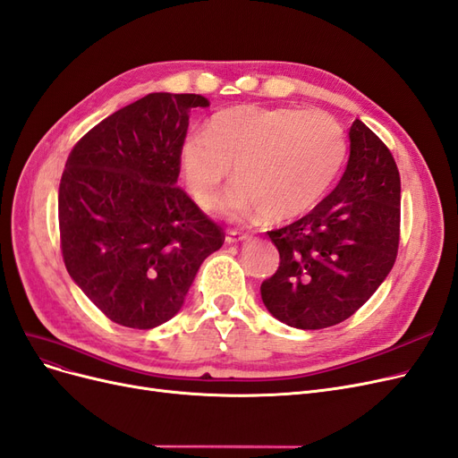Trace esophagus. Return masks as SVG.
I'll return each instance as SVG.
<instances>
[{
  "label": "esophagus",
  "mask_w": 458,
  "mask_h": 458,
  "mask_svg": "<svg viewBox=\"0 0 458 458\" xmlns=\"http://www.w3.org/2000/svg\"><path fill=\"white\" fill-rule=\"evenodd\" d=\"M250 239V234L246 233H236V231H227V236H225V242L227 244H236V242H244Z\"/></svg>",
  "instance_id": "obj_1"
}]
</instances>
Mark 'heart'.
Returning a JSON list of instances; mask_svg holds the SVG:
<instances>
[{"label": "heart", "instance_id": "1", "mask_svg": "<svg viewBox=\"0 0 458 458\" xmlns=\"http://www.w3.org/2000/svg\"><path fill=\"white\" fill-rule=\"evenodd\" d=\"M346 157L341 124L320 109L234 106L207 131L187 134L180 161L185 183L204 208L233 176L222 210L233 219L267 216L288 222L310 212L337 180Z\"/></svg>", "mask_w": 458, "mask_h": 458}]
</instances>
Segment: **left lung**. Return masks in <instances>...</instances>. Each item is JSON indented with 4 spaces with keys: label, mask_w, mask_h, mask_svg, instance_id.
Instances as JSON below:
<instances>
[{
    "label": "left lung",
    "mask_w": 458,
    "mask_h": 458,
    "mask_svg": "<svg viewBox=\"0 0 458 458\" xmlns=\"http://www.w3.org/2000/svg\"><path fill=\"white\" fill-rule=\"evenodd\" d=\"M346 170L318 207L269 231L280 254L261 284L275 318L299 329L335 326L364 305L388 276L400 244V172L390 149L356 119Z\"/></svg>",
    "instance_id": "1"
}]
</instances>
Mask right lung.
<instances>
[{
    "mask_svg": "<svg viewBox=\"0 0 458 458\" xmlns=\"http://www.w3.org/2000/svg\"><path fill=\"white\" fill-rule=\"evenodd\" d=\"M200 94L151 92L90 129L58 189L66 269L106 317L151 329L182 309L225 234L180 189V149Z\"/></svg>",
    "mask_w": 458,
    "mask_h": 458,
    "instance_id": "add662e5",
    "label": "right lung"
}]
</instances>
